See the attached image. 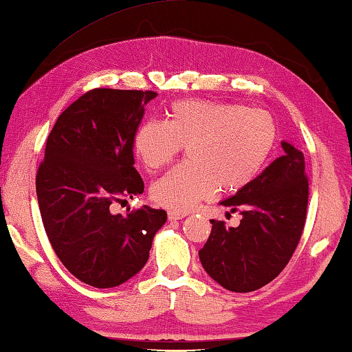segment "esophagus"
<instances>
[{"label":"esophagus","instance_id":"obj_1","mask_svg":"<svg viewBox=\"0 0 352 352\" xmlns=\"http://www.w3.org/2000/svg\"><path fill=\"white\" fill-rule=\"evenodd\" d=\"M182 218H186V214H179V212H168V220L170 221L182 220Z\"/></svg>","mask_w":352,"mask_h":352}]
</instances>
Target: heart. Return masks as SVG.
<instances>
[{"label":"heart","mask_w":352,"mask_h":352,"mask_svg":"<svg viewBox=\"0 0 352 352\" xmlns=\"http://www.w3.org/2000/svg\"><path fill=\"white\" fill-rule=\"evenodd\" d=\"M278 142V126L263 109L235 102L184 100L166 122L146 120L134 135V151L148 171L168 165L182 146L187 162L155 181V204L187 212L221 192H239L256 179Z\"/></svg>","instance_id":"b5f03b06"}]
</instances>
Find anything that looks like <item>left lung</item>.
I'll return each instance as SVG.
<instances>
[{"label":"left lung","instance_id":"8db88e82","mask_svg":"<svg viewBox=\"0 0 352 352\" xmlns=\"http://www.w3.org/2000/svg\"><path fill=\"white\" fill-rule=\"evenodd\" d=\"M282 148L284 155L221 203L240 212L239 226L210 220L212 232L199 250V261L226 290L248 293L270 284L290 262L301 239L309 201L304 154L287 142Z\"/></svg>","mask_w":352,"mask_h":352}]
</instances>
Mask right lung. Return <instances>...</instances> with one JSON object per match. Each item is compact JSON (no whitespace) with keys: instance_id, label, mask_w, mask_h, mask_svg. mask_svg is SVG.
Here are the masks:
<instances>
[{"instance_id":"right-lung-1","label":"right lung","mask_w":352,"mask_h":352,"mask_svg":"<svg viewBox=\"0 0 352 352\" xmlns=\"http://www.w3.org/2000/svg\"><path fill=\"white\" fill-rule=\"evenodd\" d=\"M153 90L91 89L57 118L36 175L50 243L74 278L96 289L123 284L145 267L166 212L143 206L126 215L113 203L143 193L134 135Z\"/></svg>"}]
</instances>
